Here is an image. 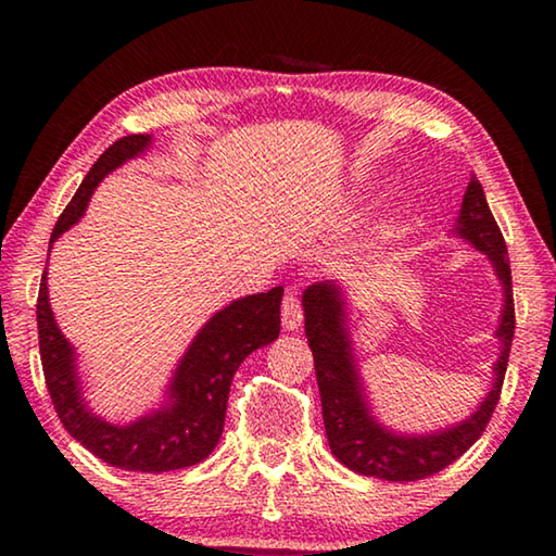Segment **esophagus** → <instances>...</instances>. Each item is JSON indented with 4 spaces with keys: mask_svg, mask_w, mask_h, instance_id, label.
Listing matches in <instances>:
<instances>
[{
    "mask_svg": "<svg viewBox=\"0 0 556 556\" xmlns=\"http://www.w3.org/2000/svg\"><path fill=\"white\" fill-rule=\"evenodd\" d=\"M280 321H283L286 331H299L303 324V308L299 301V291L295 288H286L283 306H280Z\"/></svg>",
    "mask_w": 556,
    "mask_h": 556,
    "instance_id": "34e87169",
    "label": "esophagus"
}]
</instances>
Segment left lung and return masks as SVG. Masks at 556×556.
<instances>
[{
    "instance_id": "1",
    "label": "left lung",
    "mask_w": 556,
    "mask_h": 556,
    "mask_svg": "<svg viewBox=\"0 0 556 556\" xmlns=\"http://www.w3.org/2000/svg\"><path fill=\"white\" fill-rule=\"evenodd\" d=\"M476 250L489 257L496 278L504 288V308L496 329L498 359L493 362V384L476 413L451 428L435 432H394L371 415L367 390H364L356 354L349 331L346 293L333 280L314 283L303 291V318L306 339L314 352V367L321 392L326 438L331 453L349 470L382 481H420L458 460L481 438L493 409L498 405L504 384L508 352L514 341V293L511 265L506 257V242L493 219L483 187L476 177L463 194L458 223L453 227Z\"/></svg>"
}]
</instances>
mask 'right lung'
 <instances>
[{"label":"right lung","instance_id":"right-lung-1","mask_svg":"<svg viewBox=\"0 0 556 556\" xmlns=\"http://www.w3.org/2000/svg\"><path fill=\"white\" fill-rule=\"evenodd\" d=\"M149 147V134H131L103 151L60 215L50 235V248L86 215L90 197L105 174L118 169L128 159L141 156ZM280 299L283 288L278 286L268 293L245 295L219 308L187 346L166 387L162 405L141 415L139 420L116 425L96 415L83 397L78 362H75L78 356L52 316L48 273H45L37 295V329H40L45 382L60 422L80 445H86L109 466L139 470V473H164V470L197 466L219 443L230 384L242 359L278 339Z\"/></svg>","mask_w":556,"mask_h":556}]
</instances>
